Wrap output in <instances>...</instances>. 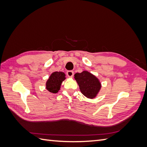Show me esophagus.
I'll return each instance as SVG.
<instances>
[{"label": "esophagus", "instance_id": "obj_1", "mask_svg": "<svg viewBox=\"0 0 147 147\" xmlns=\"http://www.w3.org/2000/svg\"><path fill=\"white\" fill-rule=\"evenodd\" d=\"M66 74L69 78H72L74 76V71L72 70H68Z\"/></svg>", "mask_w": 147, "mask_h": 147}]
</instances>
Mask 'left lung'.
<instances>
[{
    "label": "left lung",
    "instance_id": "8db88e82",
    "mask_svg": "<svg viewBox=\"0 0 147 147\" xmlns=\"http://www.w3.org/2000/svg\"><path fill=\"white\" fill-rule=\"evenodd\" d=\"M74 78L77 81L82 94L89 99H94L98 94L101 83L95 75L88 71L84 70L81 73H76Z\"/></svg>",
    "mask_w": 147,
    "mask_h": 147
}]
</instances>
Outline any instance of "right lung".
<instances>
[{
	"mask_svg": "<svg viewBox=\"0 0 147 147\" xmlns=\"http://www.w3.org/2000/svg\"><path fill=\"white\" fill-rule=\"evenodd\" d=\"M65 79V75L63 72H55L51 74L46 83V89L50 92L57 93L61 85Z\"/></svg>",
	"mask_w": 147,
	"mask_h": 147,
	"instance_id": "1",
	"label": "right lung"
}]
</instances>
